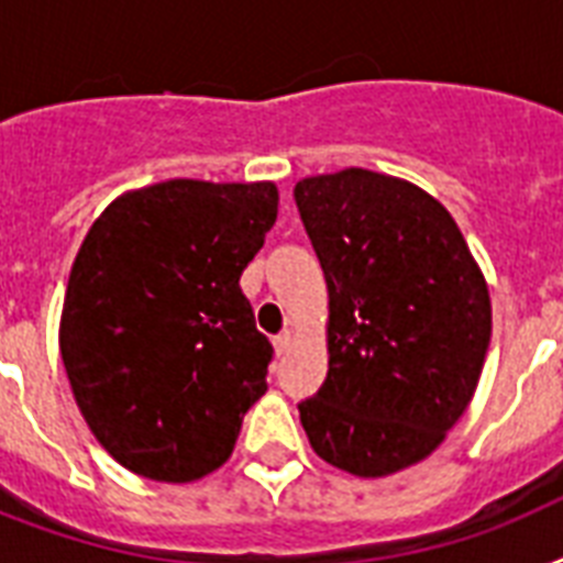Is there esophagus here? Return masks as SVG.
Returning <instances> with one entry per match:
<instances>
[{
    "label": "esophagus",
    "instance_id": "esophagus-1",
    "mask_svg": "<svg viewBox=\"0 0 563 563\" xmlns=\"http://www.w3.org/2000/svg\"><path fill=\"white\" fill-rule=\"evenodd\" d=\"M295 344V335H291V330H283L280 335H274V347H277V353H286Z\"/></svg>",
    "mask_w": 563,
    "mask_h": 563
}]
</instances>
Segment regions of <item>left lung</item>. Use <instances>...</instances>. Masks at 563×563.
I'll list each match as a JSON object with an SVG mask.
<instances>
[{
	"mask_svg": "<svg viewBox=\"0 0 563 563\" xmlns=\"http://www.w3.org/2000/svg\"><path fill=\"white\" fill-rule=\"evenodd\" d=\"M324 268L330 368L298 406L327 464L376 479L423 462L462 418L490 344V295L446 207L368 169L298 180Z\"/></svg>",
	"mask_w": 563,
	"mask_h": 563,
	"instance_id": "1",
	"label": "left lung"
}]
</instances>
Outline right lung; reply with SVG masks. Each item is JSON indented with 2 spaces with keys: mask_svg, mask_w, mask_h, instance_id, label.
<instances>
[{
  "mask_svg": "<svg viewBox=\"0 0 563 563\" xmlns=\"http://www.w3.org/2000/svg\"><path fill=\"white\" fill-rule=\"evenodd\" d=\"M277 187L175 178L104 207L75 254L60 360L104 450L136 476L195 482L228 462L265 394L272 344L239 277Z\"/></svg>",
  "mask_w": 563,
  "mask_h": 563,
  "instance_id": "right-lung-1",
  "label": "right lung"
}]
</instances>
